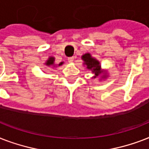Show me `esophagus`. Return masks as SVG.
<instances>
[{"instance_id":"esophagus-1","label":"esophagus","mask_w":149,"mask_h":149,"mask_svg":"<svg viewBox=\"0 0 149 149\" xmlns=\"http://www.w3.org/2000/svg\"><path fill=\"white\" fill-rule=\"evenodd\" d=\"M73 60H74V57H73V56H72V57H69V58H68L69 63H72V62H73Z\"/></svg>"}]
</instances>
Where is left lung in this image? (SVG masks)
I'll list each match as a JSON object with an SVG mask.
<instances>
[{
  "label": "left lung",
  "mask_w": 149,
  "mask_h": 149,
  "mask_svg": "<svg viewBox=\"0 0 149 149\" xmlns=\"http://www.w3.org/2000/svg\"><path fill=\"white\" fill-rule=\"evenodd\" d=\"M82 59L84 61V64H86L87 69L92 70L93 73H95L97 76L100 73V63L97 59L91 57V54H85L82 56Z\"/></svg>",
  "instance_id": "1"
}]
</instances>
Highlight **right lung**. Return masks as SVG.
I'll return each mask as SVG.
<instances>
[{"mask_svg":"<svg viewBox=\"0 0 149 149\" xmlns=\"http://www.w3.org/2000/svg\"><path fill=\"white\" fill-rule=\"evenodd\" d=\"M54 58L53 57H50L49 58V60L46 62V65H53L54 64ZM63 63H60L59 64H58V65H63Z\"/></svg>","mask_w":149,"mask_h":149,"instance_id":"1","label":"right lung"}]
</instances>
